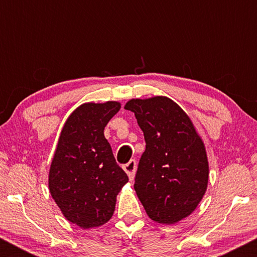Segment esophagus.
Returning a JSON list of instances; mask_svg holds the SVG:
<instances>
[{
	"label": "esophagus",
	"instance_id": "esophagus-1",
	"mask_svg": "<svg viewBox=\"0 0 257 257\" xmlns=\"http://www.w3.org/2000/svg\"><path fill=\"white\" fill-rule=\"evenodd\" d=\"M123 169H124V172L126 174H128L131 181H133V180H134V178H135V172H137V161H135V159H131L128 163L124 164Z\"/></svg>",
	"mask_w": 257,
	"mask_h": 257
}]
</instances>
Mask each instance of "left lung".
<instances>
[{"label": "left lung", "mask_w": 257, "mask_h": 257, "mask_svg": "<svg viewBox=\"0 0 257 257\" xmlns=\"http://www.w3.org/2000/svg\"><path fill=\"white\" fill-rule=\"evenodd\" d=\"M146 149L139 162L134 188L149 217L174 225L194 211L205 194L209 163L193 122L167 96L132 99Z\"/></svg>", "instance_id": "1"}]
</instances>
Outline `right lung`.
I'll list each match as a JSON object with an SVG mask.
<instances>
[{"instance_id": "1", "label": "right lung", "mask_w": 257, "mask_h": 257, "mask_svg": "<svg viewBox=\"0 0 257 257\" xmlns=\"http://www.w3.org/2000/svg\"><path fill=\"white\" fill-rule=\"evenodd\" d=\"M119 108L118 101L78 106L65 122L53 156L49 192L66 220L81 228L107 222L117 194L128 182L104 135Z\"/></svg>"}]
</instances>
